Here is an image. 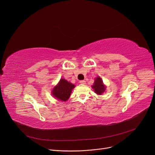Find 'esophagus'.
<instances>
[{
    "mask_svg": "<svg viewBox=\"0 0 155 155\" xmlns=\"http://www.w3.org/2000/svg\"><path fill=\"white\" fill-rule=\"evenodd\" d=\"M79 83H80L81 84H82V85H85V83H86V81H85V80H81V81H79Z\"/></svg>",
    "mask_w": 155,
    "mask_h": 155,
    "instance_id": "esophagus-1",
    "label": "esophagus"
}]
</instances>
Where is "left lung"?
<instances>
[{"label":"left lung","mask_w":155,"mask_h":155,"mask_svg":"<svg viewBox=\"0 0 155 155\" xmlns=\"http://www.w3.org/2000/svg\"><path fill=\"white\" fill-rule=\"evenodd\" d=\"M92 88L94 91L95 93H96L98 95H101L106 89L105 85L103 83L101 78L100 77H97L95 79L94 83V85L92 86Z\"/></svg>","instance_id":"8db88e82"}]
</instances>
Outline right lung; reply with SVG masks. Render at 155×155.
Here are the masks:
<instances>
[{"label": "right lung", "instance_id": "obj_1", "mask_svg": "<svg viewBox=\"0 0 155 155\" xmlns=\"http://www.w3.org/2000/svg\"><path fill=\"white\" fill-rule=\"evenodd\" d=\"M74 87V84L68 82L64 79H61L58 85L53 88L51 95L59 101H66L71 95Z\"/></svg>", "mask_w": 155, "mask_h": 155}]
</instances>
